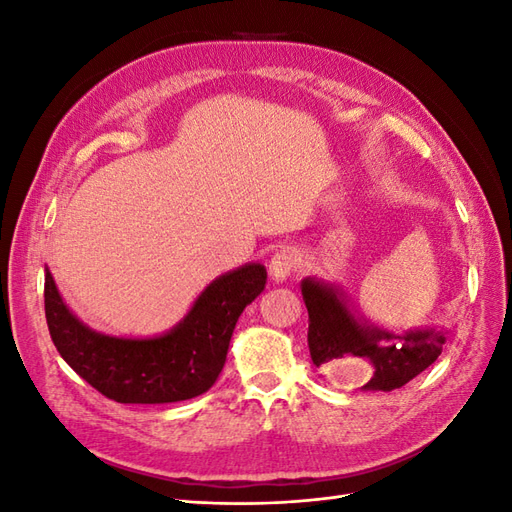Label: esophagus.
<instances>
[{"instance_id": "34e87169", "label": "esophagus", "mask_w": 512, "mask_h": 512, "mask_svg": "<svg viewBox=\"0 0 512 512\" xmlns=\"http://www.w3.org/2000/svg\"><path fill=\"white\" fill-rule=\"evenodd\" d=\"M299 265V254L294 250H280L269 262V275L273 282H286Z\"/></svg>"}]
</instances>
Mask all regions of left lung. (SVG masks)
Instances as JSON below:
<instances>
[{
	"label": "left lung",
	"instance_id": "left-lung-1",
	"mask_svg": "<svg viewBox=\"0 0 512 512\" xmlns=\"http://www.w3.org/2000/svg\"><path fill=\"white\" fill-rule=\"evenodd\" d=\"M301 292L312 363L337 382L361 391L401 389L442 354L444 329H380L356 314L342 288L318 277H305Z\"/></svg>",
	"mask_w": 512,
	"mask_h": 512
}]
</instances>
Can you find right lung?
I'll list each match as a JSON object with an SVG mask.
<instances>
[{"mask_svg":"<svg viewBox=\"0 0 512 512\" xmlns=\"http://www.w3.org/2000/svg\"><path fill=\"white\" fill-rule=\"evenodd\" d=\"M265 284V265L245 262L207 284L173 329L117 337L76 318L44 269V312L61 359L104 397L119 404H175L207 393L220 378L235 324Z\"/></svg>","mask_w":512,"mask_h":512,"instance_id":"right-lung-1","label":"right lung"}]
</instances>
